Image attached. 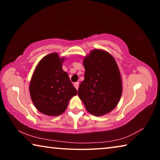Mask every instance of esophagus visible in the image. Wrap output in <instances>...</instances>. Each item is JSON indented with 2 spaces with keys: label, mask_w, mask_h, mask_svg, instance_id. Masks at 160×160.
<instances>
[{
  "label": "esophagus",
  "mask_w": 160,
  "mask_h": 160,
  "mask_svg": "<svg viewBox=\"0 0 160 160\" xmlns=\"http://www.w3.org/2000/svg\"><path fill=\"white\" fill-rule=\"evenodd\" d=\"M74 87L75 88V89L78 90V88H79V82H76L74 83Z\"/></svg>",
  "instance_id": "esophagus-1"
}]
</instances>
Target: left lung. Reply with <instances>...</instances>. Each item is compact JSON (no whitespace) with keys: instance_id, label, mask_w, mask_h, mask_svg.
<instances>
[{"instance_id":"obj_1","label":"left lung","mask_w":160,"mask_h":160,"mask_svg":"<svg viewBox=\"0 0 160 160\" xmlns=\"http://www.w3.org/2000/svg\"><path fill=\"white\" fill-rule=\"evenodd\" d=\"M85 79L78 96L92 114L102 116L117 106L122 94L120 72L116 62L107 51L94 49L83 61Z\"/></svg>"}]
</instances>
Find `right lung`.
Segmentation results:
<instances>
[{"mask_svg":"<svg viewBox=\"0 0 160 160\" xmlns=\"http://www.w3.org/2000/svg\"><path fill=\"white\" fill-rule=\"evenodd\" d=\"M64 58L56 53L44 56L35 68L29 92L35 107L48 116H58L66 109L71 97L78 92L66 72L62 69Z\"/></svg>","mask_w":160,"mask_h":160,"instance_id":"1","label":"right lung"}]
</instances>
